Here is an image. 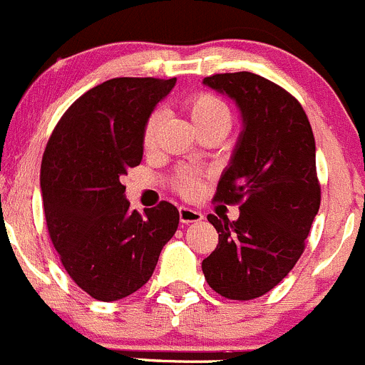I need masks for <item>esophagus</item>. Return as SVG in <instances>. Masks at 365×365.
Listing matches in <instances>:
<instances>
[{
    "instance_id": "1",
    "label": "esophagus",
    "mask_w": 365,
    "mask_h": 365,
    "mask_svg": "<svg viewBox=\"0 0 365 365\" xmlns=\"http://www.w3.org/2000/svg\"><path fill=\"white\" fill-rule=\"evenodd\" d=\"M179 220H181L182 223H197L204 220V215L191 207H179Z\"/></svg>"
}]
</instances>
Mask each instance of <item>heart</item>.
Masks as SVG:
<instances>
[{"instance_id": "obj_1", "label": "heart", "mask_w": 365, "mask_h": 365, "mask_svg": "<svg viewBox=\"0 0 365 365\" xmlns=\"http://www.w3.org/2000/svg\"><path fill=\"white\" fill-rule=\"evenodd\" d=\"M187 115H190L191 122H193L195 129L198 133L205 131V129H220V131L227 133L230 128V122H232V115H230L229 106L225 104V101L220 99L218 96H212V93L200 92L191 96L190 99L184 103ZM161 122H163V113L161 111H153L149 115V118L145 120L143 125V147H153L156 142L158 131L161 128ZM178 190L182 195H197L200 190V181L193 175L184 174L178 181Z\"/></svg>"}]
</instances>
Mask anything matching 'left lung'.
<instances>
[{"mask_svg":"<svg viewBox=\"0 0 365 365\" xmlns=\"http://www.w3.org/2000/svg\"><path fill=\"white\" fill-rule=\"evenodd\" d=\"M236 101L243 131L215 200L240 204V218L209 215L218 247L202 261L209 286L229 300L272 291L304 254L319 211L316 142L302 104L282 86L252 72L204 78Z\"/></svg>","mask_w":365,"mask_h":365,"instance_id":"left-lung-1","label":"left lung"}]
</instances>
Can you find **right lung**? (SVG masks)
<instances>
[{"label": "right lung", "mask_w": 365, "mask_h": 365, "mask_svg": "<svg viewBox=\"0 0 365 365\" xmlns=\"http://www.w3.org/2000/svg\"><path fill=\"white\" fill-rule=\"evenodd\" d=\"M175 78H113L71 104L41 167L49 237L65 272L101 302L129 297L149 282L179 225L170 202L129 209L122 175L143 156V125Z\"/></svg>", "instance_id": "add662e5"}]
</instances>
